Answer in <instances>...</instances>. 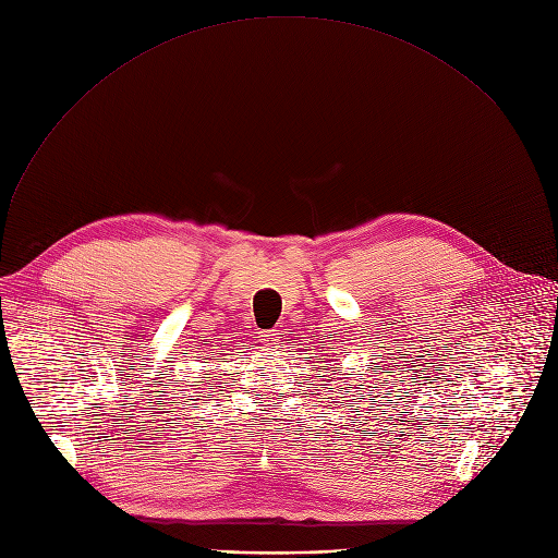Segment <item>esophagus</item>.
<instances>
[{"label": "esophagus", "instance_id": "34e87169", "mask_svg": "<svg viewBox=\"0 0 558 558\" xmlns=\"http://www.w3.org/2000/svg\"><path fill=\"white\" fill-rule=\"evenodd\" d=\"M277 335H279L277 330H262V335H259V341H262L264 347H275L277 341H279V339H277Z\"/></svg>", "mask_w": 558, "mask_h": 558}]
</instances>
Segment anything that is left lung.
I'll list each match as a JSON object with an SVG mask.
<instances>
[{
    "instance_id": "left-lung-1",
    "label": "left lung",
    "mask_w": 558,
    "mask_h": 558,
    "mask_svg": "<svg viewBox=\"0 0 558 558\" xmlns=\"http://www.w3.org/2000/svg\"><path fill=\"white\" fill-rule=\"evenodd\" d=\"M319 377H324V375H319ZM322 387H324V384H322Z\"/></svg>"
}]
</instances>
